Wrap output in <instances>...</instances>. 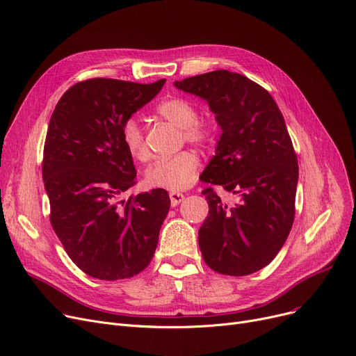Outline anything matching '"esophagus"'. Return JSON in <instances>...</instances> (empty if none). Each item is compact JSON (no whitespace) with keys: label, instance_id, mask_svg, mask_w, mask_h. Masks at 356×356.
<instances>
[{"label":"esophagus","instance_id":"34e87169","mask_svg":"<svg viewBox=\"0 0 356 356\" xmlns=\"http://www.w3.org/2000/svg\"><path fill=\"white\" fill-rule=\"evenodd\" d=\"M183 199H184V195L179 192H170V204H172V207L179 205Z\"/></svg>","mask_w":356,"mask_h":356}]
</instances>
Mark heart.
I'll return each mask as SVG.
<instances>
[{
    "instance_id": "heart-1",
    "label": "heart",
    "mask_w": 356,
    "mask_h": 356,
    "mask_svg": "<svg viewBox=\"0 0 356 356\" xmlns=\"http://www.w3.org/2000/svg\"><path fill=\"white\" fill-rule=\"evenodd\" d=\"M156 113L175 123L181 129L183 140L195 145H205L213 138L212 122L197 116L196 106L184 97H167L156 107ZM120 140L127 152L135 161H148L149 149L145 143V135L141 123L135 118H129L122 123ZM200 160L193 151H181L173 157L160 159L145 173L148 186L180 192L191 188L196 181Z\"/></svg>"
}]
</instances>
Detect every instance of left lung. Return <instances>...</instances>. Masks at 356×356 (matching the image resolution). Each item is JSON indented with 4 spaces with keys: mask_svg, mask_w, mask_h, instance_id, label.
Masks as SVG:
<instances>
[{
    "mask_svg": "<svg viewBox=\"0 0 356 356\" xmlns=\"http://www.w3.org/2000/svg\"><path fill=\"white\" fill-rule=\"evenodd\" d=\"M175 86L207 100L222 131L202 181L238 197L227 205L212 188L202 191L209 205L199 228L205 264L231 276L264 269L282 249L296 216L298 161L280 107L268 90L227 70Z\"/></svg>",
    "mask_w": 356,
    "mask_h": 356,
    "instance_id": "left-lung-1",
    "label": "left lung"
}]
</instances>
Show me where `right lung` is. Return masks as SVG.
I'll list each match as a JSON object with an SVG mask.
<instances>
[{"instance_id": "obj_1", "label": "right lung", "mask_w": 356, "mask_h": 356, "mask_svg": "<svg viewBox=\"0 0 356 356\" xmlns=\"http://www.w3.org/2000/svg\"><path fill=\"white\" fill-rule=\"evenodd\" d=\"M164 83L80 81L64 92L49 120L42 176L51 224L74 264L102 281L143 272L157 249L170 197L154 189L120 199L136 183L120 127Z\"/></svg>"}]
</instances>
